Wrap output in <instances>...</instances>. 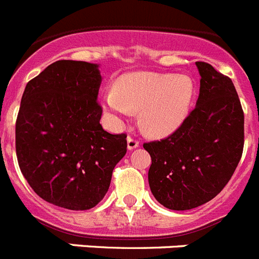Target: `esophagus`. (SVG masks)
Listing matches in <instances>:
<instances>
[{
    "instance_id": "obj_1",
    "label": "esophagus",
    "mask_w": 259,
    "mask_h": 259,
    "mask_svg": "<svg viewBox=\"0 0 259 259\" xmlns=\"http://www.w3.org/2000/svg\"><path fill=\"white\" fill-rule=\"evenodd\" d=\"M140 146V142L137 141L136 139H134L132 136H128L127 137V148L128 150H134V149L139 148Z\"/></svg>"
}]
</instances>
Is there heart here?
Segmentation results:
<instances>
[{
	"label": "heart",
	"mask_w": 259,
	"mask_h": 259,
	"mask_svg": "<svg viewBox=\"0 0 259 259\" xmlns=\"http://www.w3.org/2000/svg\"><path fill=\"white\" fill-rule=\"evenodd\" d=\"M194 94V80L187 74L132 72L120 75L103 101L115 119L139 110L140 125L146 134L167 136L185 122Z\"/></svg>",
	"instance_id": "obj_1"
}]
</instances>
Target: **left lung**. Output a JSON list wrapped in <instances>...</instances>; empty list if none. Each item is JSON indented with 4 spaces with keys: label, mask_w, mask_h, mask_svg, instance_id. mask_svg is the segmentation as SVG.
I'll use <instances>...</instances> for the list:
<instances>
[{
    "label": "left lung",
    "mask_w": 259,
    "mask_h": 259,
    "mask_svg": "<svg viewBox=\"0 0 259 259\" xmlns=\"http://www.w3.org/2000/svg\"><path fill=\"white\" fill-rule=\"evenodd\" d=\"M200 90L196 106L167 139L144 144L150 154L149 185L172 210L203 205L221 193L240 162L244 113L229 77L196 61Z\"/></svg>",
    "instance_id": "1"
}]
</instances>
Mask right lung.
I'll return each mask as SVG.
<instances>
[{
  "label": "right lung",
  "instance_id": "right-lung-1",
  "mask_svg": "<svg viewBox=\"0 0 259 259\" xmlns=\"http://www.w3.org/2000/svg\"><path fill=\"white\" fill-rule=\"evenodd\" d=\"M97 64L59 60L27 83L15 125L23 176L44 200L72 210L100 203L127 153L125 134L100 124Z\"/></svg>",
  "mask_w": 259,
  "mask_h": 259
}]
</instances>
